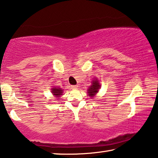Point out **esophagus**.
I'll list each match as a JSON object with an SVG mask.
<instances>
[{
    "label": "esophagus",
    "mask_w": 158,
    "mask_h": 158,
    "mask_svg": "<svg viewBox=\"0 0 158 158\" xmlns=\"http://www.w3.org/2000/svg\"><path fill=\"white\" fill-rule=\"evenodd\" d=\"M78 86H77V85H74V86H71V88L72 89H78Z\"/></svg>",
    "instance_id": "1"
}]
</instances>
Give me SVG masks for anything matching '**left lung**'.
Instances as JSON below:
<instances>
[{
	"instance_id": "1",
	"label": "left lung",
	"mask_w": 158,
	"mask_h": 158,
	"mask_svg": "<svg viewBox=\"0 0 158 158\" xmlns=\"http://www.w3.org/2000/svg\"><path fill=\"white\" fill-rule=\"evenodd\" d=\"M91 83L92 85H91V86L89 88L87 94H88L89 96L93 98L96 96L97 93L98 92V90L101 88V84H100L99 81L96 78L93 80Z\"/></svg>"
}]
</instances>
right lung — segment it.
Wrapping results in <instances>:
<instances>
[{
	"mask_svg": "<svg viewBox=\"0 0 158 158\" xmlns=\"http://www.w3.org/2000/svg\"><path fill=\"white\" fill-rule=\"evenodd\" d=\"M51 93L54 96L59 98L63 94V90L60 88H57V87H53V88L51 89Z\"/></svg>",
	"mask_w": 158,
	"mask_h": 158,
	"instance_id": "obj_1",
	"label": "right lung"
}]
</instances>
